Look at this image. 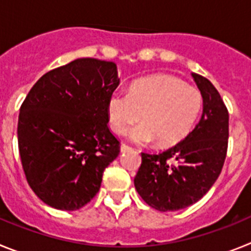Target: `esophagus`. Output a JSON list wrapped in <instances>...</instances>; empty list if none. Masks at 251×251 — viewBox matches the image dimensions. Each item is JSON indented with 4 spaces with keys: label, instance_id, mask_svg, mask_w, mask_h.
Wrapping results in <instances>:
<instances>
[{
    "label": "esophagus",
    "instance_id": "34e87169",
    "mask_svg": "<svg viewBox=\"0 0 251 251\" xmlns=\"http://www.w3.org/2000/svg\"><path fill=\"white\" fill-rule=\"evenodd\" d=\"M132 150V147H129V146H127V145H121V152H126V151H130Z\"/></svg>",
    "mask_w": 251,
    "mask_h": 251
}]
</instances>
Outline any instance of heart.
Returning a JSON list of instances; mask_svg holds the SVG:
<instances>
[{
  "label": "heart",
  "instance_id": "obj_1",
  "mask_svg": "<svg viewBox=\"0 0 251 251\" xmlns=\"http://www.w3.org/2000/svg\"><path fill=\"white\" fill-rule=\"evenodd\" d=\"M202 98L194 86L171 75H153L132 84L128 94L113 93L106 113L109 126L117 134L130 132L137 145H148L157 139L168 147L182 141L194 127Z\"/></svg>",
  "mask_w": 251,
  "mask_h": 251
}]
</instances>
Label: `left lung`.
I'll return each instance as SVG.
<instances>
[{
    "mask_svg": "<svg viewBox=\"0 0 251 251\" xmlns=\"http://www.w3.org/2000/svg\"><path fill=\"white\" fill-rule=\"evenodd\" d=\"M202 97V114L192 132L158 154L142 153L134 177L139 196L159 211H177L202 199L223 170L229 113L211 81L191 73Z\"/></svg>",
    "mask_w": 251,
    "mask_h": 251,
    "instance_id": "8db88e82",
    "label": "left lung"
}]
</instances>
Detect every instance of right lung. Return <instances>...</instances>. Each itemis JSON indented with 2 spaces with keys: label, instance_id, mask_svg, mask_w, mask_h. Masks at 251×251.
<instances>
[{
  "label": "right lung",
  "instance_id": "add662e5",
  "mask_svg": "<svg viewBox=\"0 0 251 251\" xmlns=\"http://www.w3.org/2000/svg\"><path fill=\"white\" fill-rule=\"evenodd\" d=\"M119 85L113 61L83 57L40 77L20 108L17 141L32 191L46 205L74 211L98 194L119 154L108 128V99Z\"/></svg>",
  "mask_w": 251,
  "mask_h": 251
}]
</instances>
